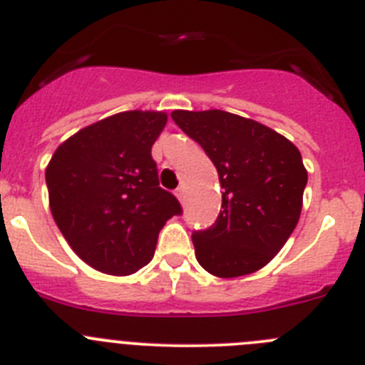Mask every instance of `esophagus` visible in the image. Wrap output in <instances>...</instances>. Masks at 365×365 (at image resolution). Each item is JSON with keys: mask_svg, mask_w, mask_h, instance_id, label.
Returning <instances> with one entry per match:
<instances>
[{"mask_svg": "<svg viewBox=\"0 0 365 365\" xmlns=\"http://www.w3.org/2000/svg\"><path fill=\"white\" fill-rule=\"evenodd\" d=\"M175 194H176V198H178L180 202H183V198H185V190H183V187H178Z\"/></svg>", "mask_w": 365, "mask_h": 365, "instance_id": "34e87169", "label": "esophagus"}]
</instances>
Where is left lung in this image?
<instances>
[{"label": "left lung", "instance_id": "obj_1", "mask_svg": "<svg viewBox=\"0 0 365 365\" xmlns=\"http://www.w3.org/2000/svg\"><path fill=\"white\" fill-rule=\"evenodd\" d=\"M217 169L221 210L192 232L196 259L216 277L263 268L294 232L308 173L299 149L274 129L221 110L171 113Z\"/></svg>", "mask_w": 365, "mask_h": 365}]
</instances>
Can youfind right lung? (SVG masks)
I'll return each instance as SVG.
<instances>
[{"instance_id":"obj_1","label":"right lung","mask_w":365,"mask_h":365,"mask_svg":"<svg viewBox=\"0 0 365 365\" xmlns=\"http://www.w3.org/2000/svg\"><path fill=\"white\" fill-rule=\"evenodd\" d=\"M162 111H122L81 129L46 167L50 210L71 250L91 268L129 275L153 259L165 221L182 214L158 183L151 148Z\"/></svg>"}]
</instances>
